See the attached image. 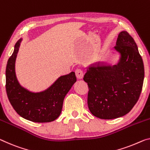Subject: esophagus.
<instances>
[{
	"label": "esophagus",
	"mask_w": 150,
	"mask_h": 150,
	"mask_svg": "<svg viewBox=\"0 0 150 150\" xmlns=\"http://www.w3.org/2000/svg\"><path fill=\"white\" fill-rule=\"evenodd\" d=\"M76 76L78 79H82L83 76H84V72L81 70V69H76Z\"/></svg>",
	"instance_id": "obj_1"
}]
</instances>
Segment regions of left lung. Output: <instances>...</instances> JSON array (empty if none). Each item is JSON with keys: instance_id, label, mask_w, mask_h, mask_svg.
I'll use <instances>...</instances> for the list:
<instances>
[{"instance_id": "left-lung-1", "label": "left lung", "mask_w": 150, "mask_h": 150, "mask_svg": "<svg viewBox=\"0 0 150 150\" xmlns=\"http://www.w3.org/2000/svg\"><path fill=\"white\" fill-rule=\"evenodd\" d=\"M115 51L117 64H96L87 68L88 106L94 116L112 119L127 114L136 104L144 79V66L136 43L125 31L119 34Z\"/></svg>"}]
</instances>
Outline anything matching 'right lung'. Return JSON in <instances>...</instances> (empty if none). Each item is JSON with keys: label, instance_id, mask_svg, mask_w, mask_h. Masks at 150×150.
<instances>
[{"label": "right lung", "instance_id": "right-lung-1", "mask_svg": "<svg viewBox=\"0 0 150 150\" xmlns=\"http://www.w3.org/2000/svg\"><path fill=\"white\" fill-rule=\"evenodd\" d=\"M22 38L17 41L6 68V91L16 112L27 120L35 123L51 122L59 116L64 99L76 82L75 72L61 76L45 91L33 93L23 87L15 72V61Z\"/></svg>", "mask_w": 150, "mask_h": 150}]
</instances>
